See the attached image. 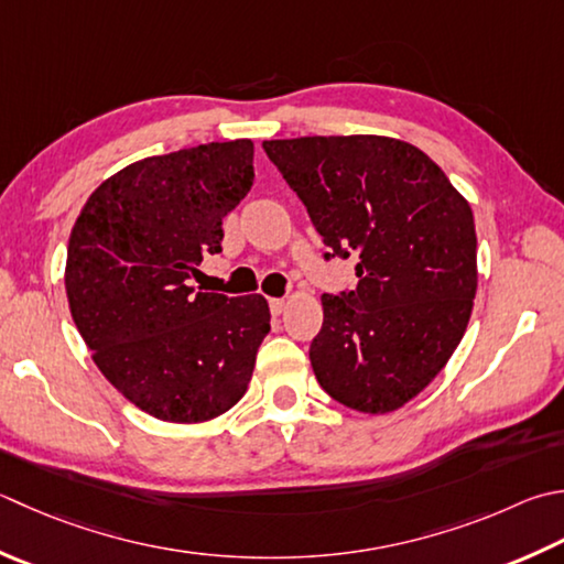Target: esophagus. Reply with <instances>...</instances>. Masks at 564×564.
Listing matches in <instances>:
<instances>
[{
	"instance_id": "1",
	"label": "esophagus",
	"mask_w": 564,
	"mask_h": 564,
	"mask_svg": "<svg viewBox=\"0 0 564 564\" xmlns=\"http://www.w3.org/2000/svg\"><path fill=\"white\" fill-rule=\"evenodd\" d=\"M269 305L273 315H281L285 311V305H289V301H285V297H271Z\"/></svg>"
}]
</instances>
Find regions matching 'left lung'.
Here are the masks:
<instances>
[{
	"instance_id": "left-lung-1",
	"label": "left lung",
	"mask_w": 564,
	"mask_h": 564,
	"mask_svg": "<svg viewBox=\"0 0 564 564\" xmlns=\"http://www.w3.org/2000/svg\"><path fill=\"white\" fill-rule=\"evenodd\" d=\"M355 291L323 301L311 364L327 395L383 415L413 401L465 337L477 295L474 215L417 147L377 134L263 141Z\"/></svg>"
}]
</instances>
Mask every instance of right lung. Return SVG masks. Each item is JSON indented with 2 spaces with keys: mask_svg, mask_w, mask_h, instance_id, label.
I'll return each mask as SVG.
<instances>
[{
  "mask_svg": "<svg viewBox=\"0 0 564 564\" xmlns=\"http://www.w3.org/2000/svg\"><path fill=\"white\" fill-rule=\"evenodd\" d=\"M253 183V141H213L109 175L77 215L65 293L102 377L165 423H205L247 393L271 329L267 297L195 293L223 219Z\"/></svg>",
  "mask_w": 564,
  "mask_h": 564,
  "instance_id": "right-lung-1",
  "label": "right lung"
}]
</instances>
